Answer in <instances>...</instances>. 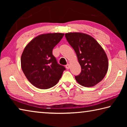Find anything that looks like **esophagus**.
<instances>
[{
    "label": "esophagus",
    "mask_w": 127,
    "mask_h": 127,
    "mask_svg": "<svg viewBox=\"0 0 127 127\" xmlns=\"http://www.w3.org/2000/svg\"><path fill=\"white\" fill-rule=\"evenodd\" d=\"M65 67H66V69H68L69 68V67H70L69 64H66V65H65Z\"/></svg>",
    "instance_id": "esophagus-1"
}]
</instances>
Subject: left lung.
I'll use <instances>...</instances> for the list:
<instances>
[{
  "mask_svg": "<svg viewBox=\"0 0 127 127\" xmlns=\"http://www.w3.org/2000/svg\"><path fill=\"white\" fill-rule=\"evenodd\" d=\"M67 41L77 54L81 72L75 76L77 82L89 87L97 84L106 75L108 59L100 44L91 36L79 32L65 34Z\"/></svg>",
  "mask_w": 127,
  "mask_h": 127,
  "instance_id": "1",
  "label": "left lung"
}]
</instances>
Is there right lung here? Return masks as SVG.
<instances>
[{"label": "right lung", "instance_id": "obj_1", "mask_svg": "<svg viewBox=\"0 0 127 127\" xmlns=\"http://www.w3.org/2000/svg\"><path fill=\"white\" fill-rule=\"evenodd\" d=\"M64 34H42L32 40L21 56V68L31 84L40 89H48L57 84L65 68L58 63L53 49Z\"/></svg>", "mask_w": 127, "mask_h": 127}]
</instances>
